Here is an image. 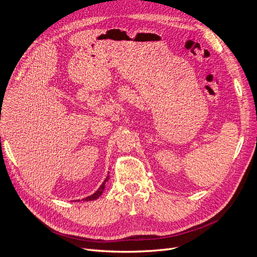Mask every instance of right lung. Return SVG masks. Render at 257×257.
<instances>
[{
    "mask_svg": "<svg viewBox=\"0 0 257 257\" xmlns=\"http://www.w3.org/2000/svg\"><path fill=\"white\" fill-rule=\"evenodd\" d=\"M109 179V176L107 175L106 176V178L104 179V181H103V183L101 184L100 186V188L93 194V195H90V196H88V197H86V198H84L83 200H86V201H90V200H95V199H97L100 195L103 193V191H104V189H105V183H106V181Z\"/></svg>",
    "mask_w": 257,
    "mask_h": 257,
    "instance_id": "obj_1",
    "label": "right lung"
}]
</instances>
